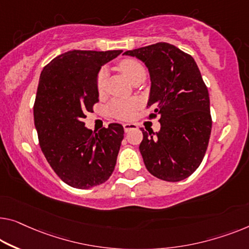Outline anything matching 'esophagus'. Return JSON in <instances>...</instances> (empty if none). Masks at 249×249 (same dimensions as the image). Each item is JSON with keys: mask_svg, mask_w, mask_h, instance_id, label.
Returning <instances> with one entry per match:
<instances>
[{"mask_svg": "<svg viewBox=\"0 0 249 249\" xmlns=\"http://www.w3.org/2000/svg\"><path fill=\"white\" fill-rule=\"evenodd\" d=\"M123 127H124V131L126 133H128V132L133 131V129H136L137 125L134 123H125V124H123Z\"/></svg>", "mask_w": 249, "mask_h": 249, "instance_id": "obj_1", "label": "esophagus"}]
</instances>
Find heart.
<instances>
[{
  "mask_svg": "<svg viewBox=\"0 0 249 249\" xmlns=\"http://www.w3.org/2000/svg\"><path fill=\"white\" fill-rule=\"evenodd\" d=\"M120 69L122 72L128 78L132 83L135 80L146 77V70L144 66L140 61L135 59H125L120 62ZM107 79V71L106 69L99 70L97 79H96V87L99 92H103L105 89ZM142 106V101L139 98H131V99H115L108 106V112L112 116L118 118V120H131L134 117L137 109Z\"/></svg>",
  "mask_w": 249,
  "mask_h": 249,
  "instance_id": "b5f03b06",
  "label": "heart"
}]
</instances>
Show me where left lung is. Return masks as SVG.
Listing matches in <instances>:
<instances>
[{"label": "left lung", "instance_id": "obj_1", "mask_svg": "<svg viewBox=\"0 0 249 249\" xmlns=\"http://www.w3.org/2000/svg\"><path fill=\"white\" fill-rule=\"evenodd\" d=\"M147 67L151 79L150 117L160 115L161 129H142L140 144L152 176L177 182L191 176L205 157L211 133L209 92L195 59L170 43L128 50Z\"/></svg>", "mask_w": 249, "mask_h": 249}]
</instances>
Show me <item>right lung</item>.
<instances>
[{"label": "right lung", "mask_w": 249, "mask_h": 249, "mask_svg": "<svg viewBox=\"0 0 249 249\" xmlns=\"http://www.w3.org/2000/svg\"><path fill=\"white\" fill-rule=\"evenodd\" d=\"M122 50H72L53 59L40 75L33 115L48 163L70 187L89 189L108 180L124 137L121 124L98 133L84 118L98 102L96 79L102 66Z\"/></svg>", "instance_id": "right-lung-1"}]
</instances>
